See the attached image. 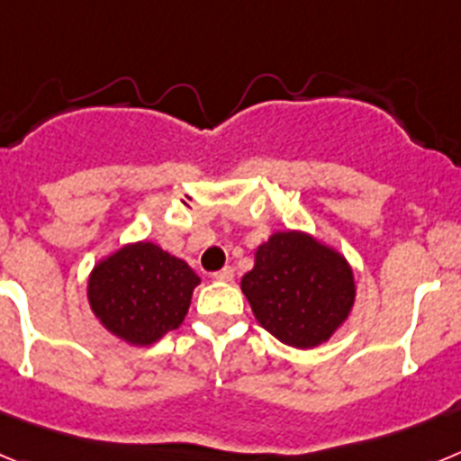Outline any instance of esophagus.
<instances>
[{"instance_id":"obj_1","label":"esophagus","mask_w":461,"mask_h":461,"mask_svg":"<svg viewBox=\"0 0 461 461\" xmlns=\"http://www.w3.org/2000/svg\"><path fill=\"white\" fill-rule=\"evenodd\" d=\"M214 279L217 281H233V267H221L219 272H214Z\"/></svg>"}]
</instances>
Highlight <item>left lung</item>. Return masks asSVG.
I'll return each instance as SVG.
<instances>
[{
	"instance_id": "8db88e82",
	"label": "left lung",
	"mask_w": 461,
	"mask_h": 461,
	"mask_svg": "<svg viewBox=\"0 0 461 461\" xmlns=\"http://www.w3.org/2000/svg\"><path fill=\"white\" fill-rule=\"evenodd\" d=\"M240 288L260 328L300 351L335 335L357 291L346 256L304 230H276L258 244Z\"/></svg>"
}]
</instances>
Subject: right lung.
Listing matches in <instances>:
<instances>
[{"mask_svg":"<svg viewBox=\"0 0 461 461\" xmlns=\"http://www.w3.org/2000/svg\"><path fill=\"white\" fill-rule=\"evenodd\" d=\"M198 284L201 276L185 260L138 240L94 263L87 303L110 335L129 346H152L180 328Z\"/></svg>","mask_w":461,"mask_h":461,"instance_id":"add662e5","label":"right lung"}]
</instances>
